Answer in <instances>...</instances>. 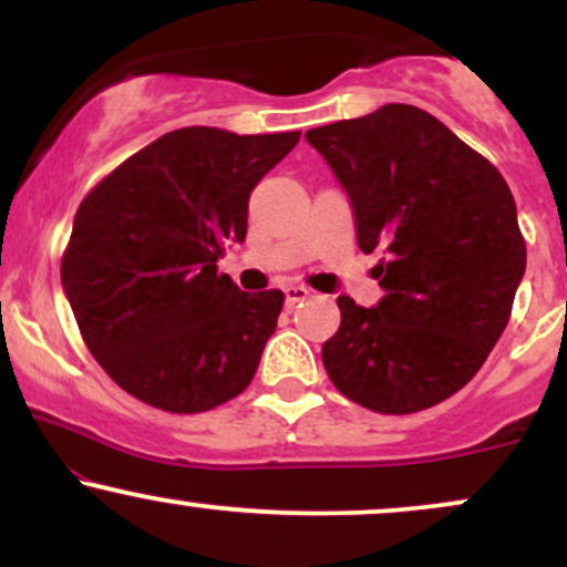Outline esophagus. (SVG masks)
Segmentation results:
<instances>
[{
  "instance_id": "34e87169",
  "label": "esophagus",
  "mask_w": 567,
  "mask_h": 567,
  "mask_svg": "<svg viewBox=\"0 0 567 567\" xmlns=\"http://www.w3.org/2000/svg\"><path fill=\"white\" fill-rule=\"evenodd\" d=\"M282 290H285V303H288V306L301 303L311 296V290L303 288V285H288V288H282Z\"/></svg>"
}]
</instances>
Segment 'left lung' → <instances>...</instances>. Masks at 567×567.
<instances>
[{"label":"left lung","instance_id":"left-lung-1","mask_svg":"<svg viewBox=\"0 0 567 567\" xmlns=\"http://www.w3.org/2000/svg\"><path fill=\"white\" fill-rule=\"evenodd\" d=\"M306 141L349 194L362 252L381 247L365 309L338 296L322 343L330 381L357 405L419 413L474 379L509 322L525 239L504 175L408 103L315 127Z\"/></svg>","mask_w":567,"mask_h":567}]
</instances>
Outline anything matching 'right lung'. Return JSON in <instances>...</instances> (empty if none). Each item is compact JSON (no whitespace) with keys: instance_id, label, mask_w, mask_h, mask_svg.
<instances>
[{"instance_id":"1","label":"right lung","mask_w":567,"mask_h":567,"mask_svg":"<svg viewBox=\"0 0 567 567\" xmlns=\"http://www.w3.org/2000/svg\"><path fill=\"white\" fill-rule=\"evenodd\" d=\"M298 138L181 127L82 199L61 282L90 354L135 400L202 413L252 381L285 292H243L216 264L245 243L250 192Z\"/></svg>"}]
</instances>
